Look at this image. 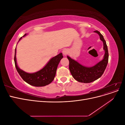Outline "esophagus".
I'll list each match as a JSON object with an SVG mask.
<instances>
[{
    "label": "esophagus",
    "mask_w": 125,
    "mask_h": 125,
    "mask_svg": "<svg viewBox=\"0 0 125 125\" xmlns=\"http://www.w3.org/2000/svg\"><path fill=\"white\" fill-rule=\"evenodd\" d=\"M62 53L64 55H67L68 54V51L67 49H64V50L62 51Z\"/></svg>",
    "instance_id": "34e87169"
}]
</instances>
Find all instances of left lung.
<instances>
[{"label": "left lung", "instance_id": "8db88e82", "mask_svg": "<svg viewBox=\"0 0 125 125\" xmlns=\"http://www.w3.org/2000/svg\"><path fill=\"white\" fill-rule=\"evenodd\" d=\"M100 35V39L103 41L105 55L104 59L97 63L96 65L92 67H86L80 65L77 62L71 59L69 56L67 58L69 61V68L73 78L78 82L82 83H90L100 78L106 68L108 62V52L107 46L103 36L101 33L97 31H94Z\"/></svg>", "mask_w": 125, "mask_h": 125}]
</instances>
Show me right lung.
<instances>
[{"label": "right lung", "instance_id": "obj_1", "mask_svg": "<svg viewBox=\"0 0 125 125\" xmlns=\"http://www.w3.org/2000/svg\"><path fill=\"white\" fill-rule=\"evenodd\" d=\"M26 35V34L22 36L19 40V41L22 37ZM16 48L15 49L14 61L15 66L19 74L23 80L28 84L34 86H44L48 85L53 81L55 77L56 70L58 64L62 58V53L52 58L42 69L33 73H28L21 70L17 65L16 62Z\"/></svg>", "mask_w": 125, "mask_h": 125}]
</instances>
